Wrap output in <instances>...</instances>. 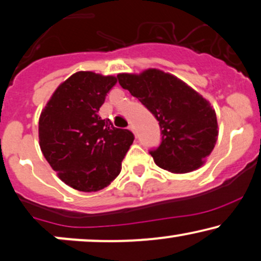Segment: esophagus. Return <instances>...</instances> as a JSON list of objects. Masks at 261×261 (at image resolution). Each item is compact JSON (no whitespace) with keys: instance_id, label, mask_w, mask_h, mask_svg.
Segmentation results:
<instances>
[{"instance_id":"esophagus-1","label":"esophagus","mask_w":261,"mask_h":261,"mask_svg":"<svg viewBox=\"0 0 261 261\" xmlns=\"http://www.w3.org/2000/svg\"><path fill=\"white\" fill-rule=\"evenodd\" d=\"M128 129H129V130H132V132H133V133H134V134H136V136H137V132H136V128H134V125H133V124H130V125H129V127H128Z\"/></svg>"}]
</instances>
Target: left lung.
I'll use <instances>...</instances> for the list:
<instances>
[{
  "label": "left lung",
  "instance_id": "1",
  "mask_svg": "<svg viewBox=\"0 0 261 261\" xmlns=\"http://www.w3.org/2000/svg\"><path fill=\"white\" fill-rule=\"evenodd\" d=\"M117 80L159 121L161 143L149 151L157 166L172 173H188L203 165L218 139L217 115L209 101L161 70L120 73Z\"/></svg>",
  "mask_w": 261,
  "mask_h": 261
}]
</instances>
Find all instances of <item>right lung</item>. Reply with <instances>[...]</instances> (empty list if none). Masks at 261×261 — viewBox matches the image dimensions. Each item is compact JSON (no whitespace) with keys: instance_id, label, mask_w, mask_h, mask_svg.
Segmentation results:
<instances>
[{"instance_id":"1","label":"right lung","mask_w":261,"mask_h":261,"mask_svg":"<svg viewBox=\"0 0 261 261\" xmlns=\"http://www.w3.org/2000/svg\"><path fill=\"white\" fill-rule=\"evenodd\" d=\"M116 82L114 76L73 73L41 112L42 153L59 178L79 191H99L110 184L134 140L130 130L116 128L98 115Z\"/></svg>"}]
</instances>
